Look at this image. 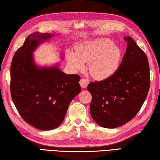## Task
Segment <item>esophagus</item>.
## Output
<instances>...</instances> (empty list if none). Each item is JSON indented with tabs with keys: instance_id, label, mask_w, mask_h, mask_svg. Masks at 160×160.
Returning <instances> with one entry per match:
<instances>
[{
	"instance_id": "esophagus-1",
	"label": "esophagus",
	"mask_w": 160,
	"mask_h": 160,
	"mask_svg": "<svg viewBox=\"0 0 160 160\" xmlns=\"http://www.w3.org/2000/svg\"><path fill=\"white\" fill-rule=\"evenodd\" d=\"M88 83H89V81L85 79V78H82V79L80 80V85L82 88H85L86 87L88 86Z\"/></svg>"
}]
</instances>
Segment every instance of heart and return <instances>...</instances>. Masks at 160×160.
Returning <instances> with one entry per match:
<instances>
[{"mask_svg": "<svg viewBox=\"0 0 160 160\" xmlns=\"http://www.w3.org/2000/svg\"><path fill=\"white\" fill-rule=\"evenodd\" d=\"M66 58L74 70H82L83 63H89V72L99 80L109 78L117 70L121 58V50L107 39L85 42L75 47V54L68 52Z\"/></svg>", "mask_w": 160, "mask_h": 160, "instance_id": "1", "label": "heart"}]
</instances>
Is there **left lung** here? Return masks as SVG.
Segmentation results:
<instances>
[{
	"instance_id": "1",
	"label": "left lung",
	"mask_w": 160,
	"mask_h": 160,
	"mask_svg": "<svg viewBox=\"0 0 160 160\" xmlns=\"http://www.w3.org/2000/svg\"><path fill=\"white\" fill-rule=\"evenodd\" d=\"M123 39L127 48L118 68L109 78L88 86L92 97L90 114L104 128H117L133 118L150 89L147 56L131 37Z\"/></svg>"
}]
</instances>
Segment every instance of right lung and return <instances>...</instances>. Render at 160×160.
I'll use <instances>...</instances> for the list:
<instances>
[{
  "instance_id": "1",
  "label": "right lung",
  "mask_w": 160,
  "mask_h": 160,
  "mask_svg": "<svg viewBox=\"0 0 160 160\" xmlns=\"http://www.w3.org/2000/svg\"><path fill=\"white\" fill-rule=\"evenodd\" d=\"M52 36L29 34L15 52L10 66V93L16 109L27 123L43 131L61 125L70 103L81 91L78 75L64 73L58 66L35 65L32 53Z\"/></svg>"
}]
</instances>
